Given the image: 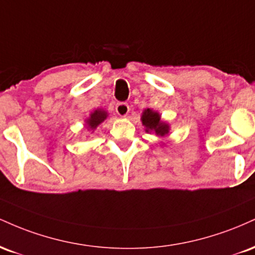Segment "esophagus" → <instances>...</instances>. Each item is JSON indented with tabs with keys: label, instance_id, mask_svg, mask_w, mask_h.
<instances>
[{
	"label": "esophagus",
	"instance_id": "esophagus-1",
	"mask_svg": "<svg viewBox=\"0 0 255 255\" xmlns=\"http://www.w3.org/2000/svg\"><path fill=\"white\" fill-rule=\"evenodd\" d=\"M116 113L119 114L120 116H127L128 113H129V105L125 102H119L115 107Z\"/></svg>",
	"mask_w": 255,
	"mask_h": 255
}]
</instances>
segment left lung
Returning <instances> with one entry per match:
<instances>
[{"label":"left lung","instance_id":"1","mask_svg":"<svg viewBox=\"0 0 255 255\" xmlns=\"http://www.w3.org/2000/svg\"><path fill=\"white\" fill-rule=\"evenodd\" d=\"M141 121L146 127V131H153L158 136H165L169 133V125L160 120V115L157 111L152 109L144 110Z\"/></svg>","mask_w":255,"mask_h":255}]
</instances>
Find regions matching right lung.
<instances>
[{
    "instance_id": "right-lung-1",
    "label": "right lung",
    "mask_w": 255,
    "mask_h": 255,
    "mask_svg": "<svg viewBox=\"0 0 255 255\" xmlns=\"http://www.w3.org/2000/svg\"><path fill=\"white\" fill-rule=\"evenodd\" d=\"M108 113L105 110L97 109L90 114V118L86 120V126L90 130H95L104 120H107Z\"/></svg>"
}]
</instances>
